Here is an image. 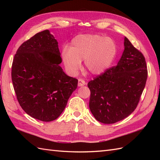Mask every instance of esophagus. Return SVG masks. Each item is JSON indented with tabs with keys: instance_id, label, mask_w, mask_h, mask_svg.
Listing matches in <instances>:
<instances>
[{
	"instance_id": "esophagus-1",
	"label": "esophagus",
	"mask_w": 160,
	"mask_h": 160,
	"mask_svg": "<svg viewBox=\"0 0 160 160\" xmlns=\"http://www.w3.org/2000/svg\"><path fill=\"white\" fill-rule=\"evenodd\" d=\"M85 84H86L85 81L82 79H78V87H82L85 85Z\"/></svg>"
}]
</instances>
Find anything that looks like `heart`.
<instances>
[{
	"label": "heart",
	"mask_w": 160,
	"mask_h": 160,
	"mask_svg": "<svg viewBox=\"0 0 160 160\" xmlns=\"http://www.w3.org/2000/svg\"><path fill=\"white\" fill-rule=\"evenodd\" d=\"M117 53V45L111 38L97 35L84 34L75 37L69 48L62 51V60L67 71L75 75L84 60L85 69L93 75H100L111 64Z\"/></svg>",
	"instance_id": "b5f03b06"
}]
</instances>
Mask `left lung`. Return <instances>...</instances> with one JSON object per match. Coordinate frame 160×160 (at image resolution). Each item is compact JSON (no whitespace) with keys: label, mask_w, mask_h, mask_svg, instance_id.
I'll list each match as a JSON object with an SVG mask.
<instances>
[{"label":"left lung","mask_w":160,"mask_h":160,"mask_svg":"<svg viewBox=\"0 0 160 160\" xmlns=\"http://www.w3.org/2000/svg\"><path fill=\"white\" fill-rule=\"evenodd\" d=\"M124 50L117 66L88 83L89 108L104 124H113L128 117L136 108L147 79L144 56L124 37Z\"/></svg>","instance_id":"left-lung-1"}]
</instances>
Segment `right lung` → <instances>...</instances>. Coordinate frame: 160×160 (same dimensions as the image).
<instances>
[{"label": "right lung", "instance_id": "add662e5", "mask_svg": "<svg viewBox=\"0 0 160 160\" xmlns=\"http://www.w3.org/2000/svg\"><path fill=\"white\" fill-rule=\"evenodd\" d=\"M58 44L49 30L39 32L20 45L12 63V82L20 107L42 122L60 116L78 86L76 78L59 65Z\"/></svg>", "mask_w": 160, "mask_h": 160}]
</instances>
